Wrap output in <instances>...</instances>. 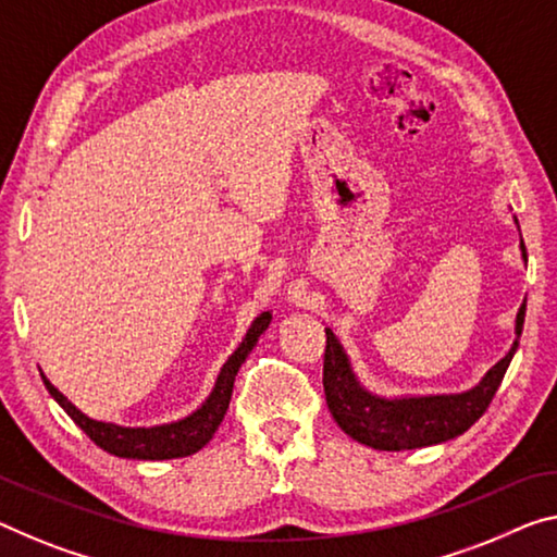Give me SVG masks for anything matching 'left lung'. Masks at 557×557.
I'll list each match as a JSON object with an SVG mask.
<instances>
[{
    "mask_svg": "<svg viewBox=\"0 0 557 557\" xmlns=\"http://www.w3.org/2000/svg\"><path fill=\"white\" fill-rule=\"evenodd\" d=\"M523 259L528 261L525 244ZM525 321V304L520 306L516 336L520 338ZM518 338L508 356L495 363L475 388L456 396H423V398H381L368 393L350 371L348 356L341 348L333 331L326 329V354H323V391L336 423L350 438L375 450H410L435 446L466 433L485 413L506 375L510 358L518 348Z\"/></svg>",
    "mask_w": 557,
    "mask_h": 557,
    "instance_id": "obj_1",
    "label": "left lung"
}]
</instances>
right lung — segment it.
Returning a JSON list of instances; mask_svg holds the SVG:
<instances>
[{
  "mask_svg": "<svg viewBox=\"0 0 557 557\" xmlns=\"http://www.w3.org/2000/svg\"><path fill=\"white\" fill-rule=\"evenodd\" d=\"M269 323H271V313L263 311L259 319L251 323V329L242 341V346L228 356V361L224 363V368H221L216 386H213L207 404H203L199 410H194L191 416H186L184 421H176V423L153 425V428H124L116 423L94 421V418L84 416L79 408L72 406L62 393L51 386L45 373H41V381H45L51 398L66 410V416H70L72 421L79 425L101 450L111 453V456L136 458V460L184 458V456H191L196 450H201L213 438L219 423L224 421L226 416L238 368H242V363L246 361V356L251 354V348L256 346V341H259L261 333L269 329Z\"/></svg>",
  "mask_w": 557,
  "mask_h": 557,
  "instance_id": "right-lung-1",
  "label": "right lung"
}]
</instances>
